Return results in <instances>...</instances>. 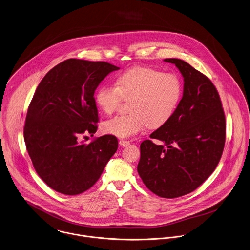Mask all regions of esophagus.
I'll use <instances>...</instances> for the list:
<instances>
[{
    "label": "esophagus",
    "mask_w": 250,
    "mask_h": 250,
    "mask_svg": "<svg viewBox=\"0 0 250 250\" xmlns=\"http://www.w3.org/2000/svg\"><path fill=\"white\" fill-rule=\"evenodd\" d=\"M119 144H120L122 147H126V146H128L130 143H129V141H126V140H120V141H119Z\"/></svg>",
    "instance_id": "obj_1"
}]
</instances>
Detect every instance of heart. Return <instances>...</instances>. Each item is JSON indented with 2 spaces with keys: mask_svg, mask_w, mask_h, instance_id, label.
<instances>
[{
  "mask_svg": "<svg viewBox=\"0 0 250 250\" xmlns=\"http://www.w3.org/2000/svg\"><path fill=\"white\" fill-rule=\"evenodd\" d=\"M183 96L181 79L171 73L144 66L129 68L116 78L115 85H103L95 100L100 110L113 114L124 100H133L131 113L116 116L102 124V130L120 138L142 132L147 125L158 128L174 116Z\"/></svg>",
  "mask_w": 250,
  "mask_h": 250,
  "instance_id": "obj_1",
  "label": "heart"
}]
</instances>
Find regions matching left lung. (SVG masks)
<instances>
[{
	"label": "left lung",
	"mask_w": 250,
	"mask_h": 250,
	"mask_svg": "<svg viewBox=\"0 0 250 250\" xmlns=\"http://www.w3.org/2000/svg\"><path fill=\"white\" fill-rule=\"evenodd\" d=\"M174 63L184 77V93L171 120L153 131L154 144L140 145L137 171L145 186L162 198L194 191L216 168L225 144V115L211 81L180 59Z\"/></svg>",
	"instance_id": "left-lung-1"
}]
</instances>
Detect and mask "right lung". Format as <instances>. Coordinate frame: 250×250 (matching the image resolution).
<instances>
[{
    "instance_id": "1",
    "label": "right lung",
    "mask_w": 250,
    "mask_h": 250,
    "mask_svg": "<svg viewBox=\"0 0 250 250\" xmlns=\"http://www.w3.org/2000/svg\"><path fill=\"white\" fill-rule=\"evenodd\" d=\"M118 69L105 62L68 59L48 71L36 90L24 126L25 144L38 175L57 192L77 195L91 188L117 151L114 135L88 144L81 136L97 132L95 91Z\"/></svg>"
}]
</instances>
